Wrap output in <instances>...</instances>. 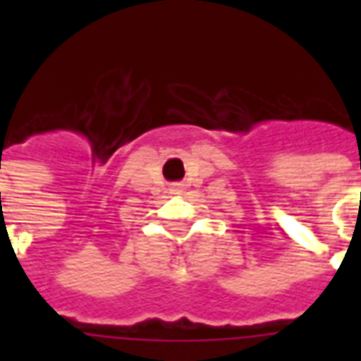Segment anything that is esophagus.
<instances>
[{"instance_id":"esophagus-1","label":"esophagus","mask_w":361,"mask_h":361,"mask_svg":"<svg viewBox=\"0 0 361 361\" xmlns=\"http://www.w3.org/2000/svg\"><path fill=\"white\" fill-rule=\"evenodd\" d=\"M172 192H174V195H181V192H183V189H181V185H174L172 187Z\"/></svg>"}]
</instances>
